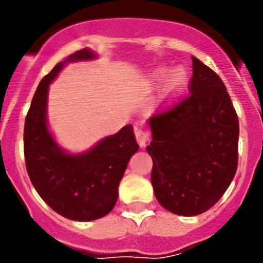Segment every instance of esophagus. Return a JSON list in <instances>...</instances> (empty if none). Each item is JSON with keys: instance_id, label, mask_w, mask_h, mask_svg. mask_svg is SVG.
I'll return each instance as SVG.
<instances>
[{"instance_id": "34e87169", "label": "esophagus", "mask_w": 263, "mask_h": 263, "mask_svg": "<svg viewBox=\"0 0 263 263\" xmlns=\"http://www.w3.org/2000/svg\"><path fill=\"white\" fill-rule=\"evenodd\" d=\"M136 137L137 142H138V145L141 147H145L146 143L150 141V133L146 129H136Z\"/></svg>"}]
</instances>
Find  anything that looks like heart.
<instances>
[{
    "instance_id": "b5f03b06",
    "label": "heart",
    "mask_w": 263,
    "mask_h": 263,
    "mask_svg": "<svg viewBox=\"0 0 263 263\" xmlns=\"http://www.w3.org/2000/svg\"><path fill=\"white\" fill-rule=\"evenodd\" d=\"M154 76L157 79L163 78L164 69H159V71H157L155 72ZM185 80H187V76H185L184 69H182V68L174 69V71L168 75V78H167V88H168L170 90L180 89V88L184 85Z\"/></svg>"
}]
</instances>
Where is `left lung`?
<instances>
[{"label": "left lung", "instance_id": "obj_1", "mask_svg": "<svg viewBox=\"0 0 263 263\" xmlns=\"http://www.w3.org/2000/svg\"><path fill=\"white\" fill-rule=\"evenodd\" d=\"M190 96L148 118L152 184L163 208L196 216L212 208L238 162V117L216 72L192 57Z\"/></svg>", "mask_w": 263, "mask_h": 263}]
</instances>
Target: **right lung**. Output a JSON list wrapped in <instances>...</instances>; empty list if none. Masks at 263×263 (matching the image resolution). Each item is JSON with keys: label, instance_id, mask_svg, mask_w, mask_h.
I'll list each match as a JSON object with an SVG mask.
<instances>
[{"label": "right lung", "instance_id": "obj_1", "mask_svg": "<svg viewBox=\"0 0 263 263\" xmlns=\"http://www.w3.org/2000/svg\"><path fill=\"white\" fill-rule=\"evenodd\" d=\"M96 58L97 53L84 48L58 63L39 83L25 121L23 146L30 180L47 205L75 221L97 220L113 210L121 179L139 147L132 125L79 154L66 152L48 129L47 99L52 80L68 63Z\"/></svg>", "mask_w": 263, "mask_h": 263}]
</instances>
